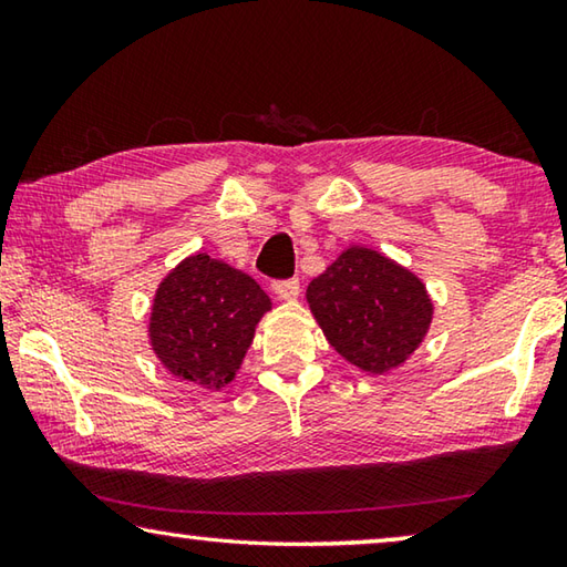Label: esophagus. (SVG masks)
Listing matches in <instances>:
<instances>
[{
	"instance_id": "obj_1",
	"label": "esophagus",
	"mask_w": 567,
	"mask_h": 567,
	"mask_svg": "<svg viewBox=\"0 0 567 567\" xmlns=\"http://www.w3.org/2000/svg\"><path fill=\"white\" fill-rule=\"evenodd\" d=\"M272 292L280 297V300H295L300 295V280H277L272 282Z\"/></svg>"
}]
</instances>
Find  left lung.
<instances>
[{"label": "left lung", "mask_w": 567, "mask_h": 567, "mask_svg": "<svg viewBox=\"0 0 567 567\" xmlns=\"http://www.w3.org/2000/svg\"><path fill=\"white\" fill-rule=\"evenodd\" d=\"M307 302L332 348L370 375L400 368L433 322V300L420 277L360 245L342 249L307 285Z\"/></svg>", "instance_id": "obj_1"}]
</instances>
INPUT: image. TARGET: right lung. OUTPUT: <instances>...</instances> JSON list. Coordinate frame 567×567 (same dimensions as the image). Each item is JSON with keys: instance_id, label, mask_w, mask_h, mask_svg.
<instances>
[{"instance_id": "1", "label": "right lung", "mask_w": 567, "mask_h": 567, "mask_svg": "<svg viewBox=\"0 0 567 567\" xmlns=\"http://www.w3.org/2000/svg\"><path fill=\"white\" fill-rule=\"evenodd\" d=\"M270 307V297L243 270L205 252L189 255L155 292L152 350L175 378L223 390L235 380Z\"/></svg>"}]
</instances>
